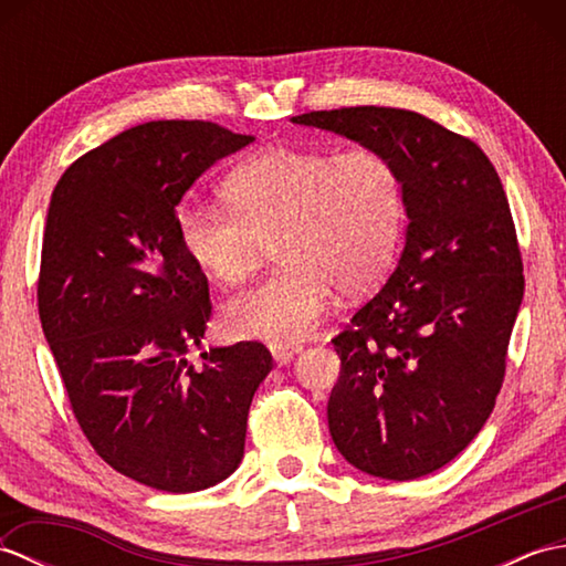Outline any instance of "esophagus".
<instances>
[{
	"instance_id": "obj_1",
	"label": "esophagus",
	"mask_w": 566,
	"mask_h": 566,
	"mask_svg": "<svg viewBox=\"0 0 566 566\" xmlns=\"http://www.w3.org/2000/svg\"><path fill=\"white\" fill-rule=\"evenodd\" d=\"M302 350H304V347L294 345V343H274V345H270V353H272L276 365H286L294 355H298Z\"/></svg>"
}]
</instances>
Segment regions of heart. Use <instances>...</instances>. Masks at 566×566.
<instances>
[{"label":"heart","mask_w":566,"mask_h":566,"mask_svg":"<svg viewBox=\"0 0 566 566\" xmlns=\"http://www.w3.org/2000/svg\"><path fill=\"white\" fill-rule=\"evenodd\" d=\"M228 207L185 201L179 243L216 284L258 270L268 243L280 268L228 298L223 328L238 338L294 343L318 328L335 286L363 294L389 274L406 226V187L396 163L375 148L270 146L226 177Z\"/></svg>","instance_id":"obj_1"}]
</instances>
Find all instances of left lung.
I'll return each mask as SVG.
<instances>
[{
	"label": "left lung",
	"mask_w": 566,
	"mask_h": 566,
	"mask_svg": "<svg viewBox=\"0 0 566 566\" xmlns=\"http://www.w3.org/2000/svg\"><path fill=\"white\" fill-rule=\"evenodd\" d=\"M375 148L406 187V245L389 282L331 340L335 448L408 482L454 460L494 411L523 302L506 191L484 150L416 112L347 106L292 118Z\"/></svg>",
	"instance_id": "obj_1"
}]
</instances>
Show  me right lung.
Listing matches in <instances>:
<instances>
[{
  "label": "right lung",
  "instance_id": "add662e5",
  "mask_svg": "<svg viewBox=\"0 0 566 566\" xmlns=\"http://www.w3.org/2000/svg\"><path fill=\"white\" fill-rule=\"evenodd\" d=\"M252 140L211 122L140 124L72 163L48 207L39 314L72 413L106 464L170 494L235 472L272 369L248 340L189 363L211 302L175 226L187 189Z\"/></svg>",
  "mask_w": 566,
  "mask_h": 566
}]
</instances>
